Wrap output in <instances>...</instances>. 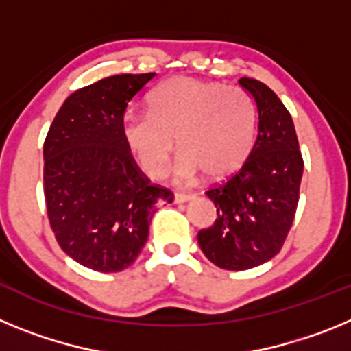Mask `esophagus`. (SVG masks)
I'll return each mask as SVG.
<instances>
[{
	"label": "esophagus",
	"instance_id": "obj_1",
	"mask_svg": "<svg viewBox=\"0 0 351 351\" xmlns=\"http://www.w3.org/2000/svg\"><path fill=\"white\" fill-rule=\"evenodd\" d=\"M191 198H193V195H190V193H176L173 195V202L184 204V202H190Z\"/></svg>",
	"mask_w": 351,
	"mask_h": 351
}]
</instances>
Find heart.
I'll return each mask as SVG.
<instances>
[{"instance_id":"b5f03b06","label":"heart","mask_w":351,"mask_h":351,"mask_svg":"<svg viewBox=\"0 0 351 351\" xmlns=\"http://www.w3.org/2000/svg\"><path fill=\"white\" fill-rule=\"evenodd\" d=\"M256 132V108L241 88L179 77L161 84L149 98V112L128 110L121 137L142 172L158 179L170 153L181 149L173 178L193 181L235 172L250 156Z\"/></svg>"}]
</instances>
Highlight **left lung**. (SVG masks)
I'll return each mask as SVG.
<instances>
[{"instance_id": "8db88e82", "label": "left lung", "mask_w": 351, "mask_h": 351, "mask_svg": "<svg viewBox=\"0 0 351 351\" xmlns=\"http://www.w3.org/2000/svg\"><path fill=\"white\" fill-rule=\"evenodd\" d=\"M239 86L256 108V141L228 181L206 191L218 209L213 226L198 232L204 255L226 271H246L280 253L290 230L304 161L290 112L271 88L243 77Z\"/></svg>"}]
</instances>
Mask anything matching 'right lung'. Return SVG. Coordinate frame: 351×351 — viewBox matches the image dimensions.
Listing matches in <instances>:
<instances>
[{"mask_svg": "<svg viewBox=\"0 0 351 351\" xmlns=\"http://www.w3.org/2000/svg\"><path fill=\"white\" fill-rule=\"evenodd\" d=\"M154 73H121L77 89L56 114L43 144V190L61 250L84 267H130L158 204L173 195L153 186L121 137L126 105Z\"/></svg>", "mask_w": 351, "mask_h": 351, "instance_id": "right-lung-1", "label": "right lung"}]
</instances>
